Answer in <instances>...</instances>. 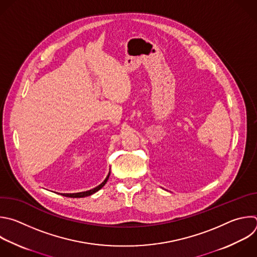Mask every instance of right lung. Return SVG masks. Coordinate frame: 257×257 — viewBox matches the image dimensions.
Returning <instances> with one entry per match:
<instances>
[{
	"label": "right lung",
	"instance_id": "obj_1",
	"mask_svg": "<svg viewBox=\"0 0 257 257\" xmlns=\"http://www.w3.org/2000/svg\"><path fill=\"white\" fill-rule=\"evenodd\" d=\"M109 177H110V173H109L108 177L106 178V180H105L101 185H99L98 187H96V188H94V189H92V190H90V191H87V192H81V193H74V194H61V195H62V196H66V197H68V198H84V197L91 196V195L95 194L96 192H98L99 190H101V189L106 185V183H107V181H108Z\"/></svg>",
	"mask_w": 257,
	"mask_h": 257
}]
</instances>
